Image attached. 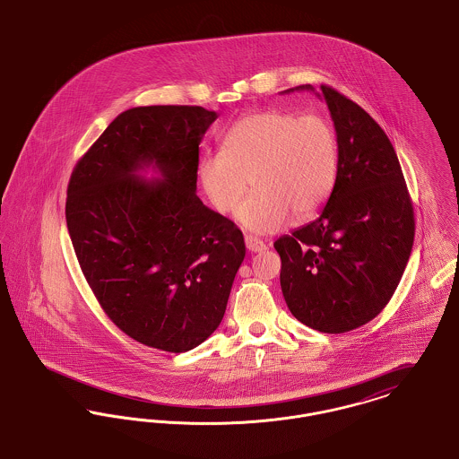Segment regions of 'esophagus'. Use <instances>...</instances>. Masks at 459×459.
<instances>
[{"label": "esophagus", "mask_w": 459, "mask_h": 459, "mask_svg": "<svg viewBox=\"0 0 459 459\" xmlns=\"http://www.w3.org/2000/svg\"><path fill=\"white\" fill-rule=\"evenodd\" d=\"M245 245H247V248H248L250 252H263V250H265L264 241L259 240V238H255V237H252V235H247V237H245Z\"/></svg>", "instance_id": "1"}]
</instances>
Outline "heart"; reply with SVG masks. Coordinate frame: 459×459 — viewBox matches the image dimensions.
Segmentation results:
<instances>
[{"instance_id":"1","label":"heart","mask_w":459,"mask_h":459,"mask_svg":"<svg viewBox=\"0 0 459 459\" xmlns=\"http://www.w3.org/2000/svg\"><path fill=\"white\" fill-rule=\"evenodd\" d=\"M222 148L200 159V185L211 204L226 214L238 205L250 181L254 192L238 207L237 221L257 235L281 230L293 212L311 218L337 183V133L317 114H248L230 127Z\"/></svg>"}]
</instances>
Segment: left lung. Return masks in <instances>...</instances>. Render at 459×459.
I'll list each match as a JSON object with an SVG mask.
<instances>
[{
    "label": "left lung",
    "mask_w": 459,
    "mask_h": 459,
    "mask_svg": "<svg viewBox=\"0 0 459 459\" xmlns=\"http://www.w3.org/2000/svg\"><path fill=\"white\" fill-rule=\"evenodd\" d=\"M314 91L311 84L290 88ZM338 138V176L319 218L274 241L293 314L323 333H345L382 313L410 261L412 204L395 150L358 103L321 86Z\"/></svg>",
    "instance_id": "obj_1"
}]
</instances>
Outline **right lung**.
Returning <instances> with one entry per match:
<instances>
[{
  "label": "right lung",
  "mask_w": 459,
  "mask_h": 459,
  "mask_svg": "<svg viewBox=\"0 0 459 459\" xmlns=\"http://www.w3.org/2000/svg\"><path fill=\"white\" fill-rule=\"evenodd\" d=\"M216 119L204 107L129 108L67 188L69 235L100 306L126 335L166 352L216 332L245 257L235 222L196 196L198 145ZM150 169L158 176L146 180Z\"/></svg>",
  "instance_id": "right-lung-1"
}]
</instances>
